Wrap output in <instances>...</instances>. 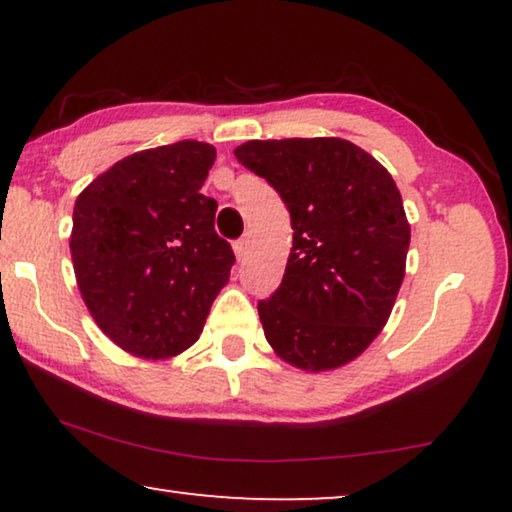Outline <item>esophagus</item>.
<instances>
[{"label":"esophagus","mask_w":512,"mask_h":512,"mask_svg":"<svg viewBox=\"0 0 512 512\" xmlns=\"http://www.w3.org/2000/svg\"><path fill=\"white\" fill-rule=\"evenodd\" d=\"M233 249H235V256L242 261V258L247 256V251H249V240H247V237H242V240H235Z\"/></svg>","instance_id":"obj_1"}]
</instances>
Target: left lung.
<instances>
[{"instance_id":"left-lung-1","label":"left lung","mask_w":512,"mask_h":512,"mask_svg":"<svg viewBox=\"0 0 512 512\" xmlns=\"http://www.w3.org/2000/svg\"><path fill=\"white\" fill-rule=\"evenodd\" d=\"M235 156L291 214L284 279L258 300L265 340L312 373L345 366L387 324L405 275L410 226L394 179L338 137L247 142Z\"/></svg>"}]
</instances>
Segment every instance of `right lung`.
<instances>
[{
    "mask_svg": "<svg viewBox=\"0 0 512 512\" xmlns=\"http://www.w3.org/2000/svg\"><path fill=\"white\" fill-rule=\"evenodd\" d=\"M214 146L139 151L100 174L74 205L72 261L97 326L142 359H167L200 338L235 254L200 193Z\"/></svg>",
    "mask_w": 512,
    "mask_h": 512,
    "instance_id": "obj_1",
    "label": "right lung"
}]
</instances>
